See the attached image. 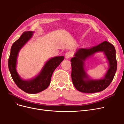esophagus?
Here are the masks:
<instances>
[{"label":"esophagus","instance_id":"esophagus-1","mask_svg":"<svg viewBox=\"0 0 124 124\" xmlns=\"http://www.w3.org/2000/svg\"><path fill=\"white\" fill-rule=\"evenodd\" d=\"M72 54L70 52H67L65 54V58L66 59H68L71 57H72Z\"/></svg>","mask_w":124,"mask_h":124}]
</instances>
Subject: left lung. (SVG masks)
Instances as JSON below:
<instances>
[{
  "mask_svg": "<svg viewBox=\"0 0 124 124\" xmlns=\"http://www.w3.org/2000/svg\"><path fill=\"white\" fill-rule=\"evenodd\" d=\"M98 52H103L109 62V68L103 78L94 80L90 78L85 69L84 62L87 58ZM71 78L76 88L82 93H93L103 91L113 80L117 69L116 51L108 41L90 48H81L71 59Z\"/></svg>",
  "mask_w": 124,
  "mask_h": 124,
  "instance_id": "obj_1",
  "label": "left lung"
}]
</instances>
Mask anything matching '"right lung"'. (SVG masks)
Returning a JSON list of instances; mask_svg holds the SVG:
<instances>
[{"instance_id": "right-lung-1", "label": "right lung", "mask_w": 124, "mask_h": 124, "mask_svg": "<svg viewBox=\"0 0 124 124\" xmlns=\"http://www.w3.org/2000/svg\"><path fill=\"white\" fill-rule=\"evenodd\" d=\"M34 32L25 31L20 38L13 43L11 48L8 60V67L14 82L21 89L28 93H37L47 88L54 71L64 59V56H56L47 61L40 73L36 77L28 80H23L16 71L17 58L20 51L31 38Z\"/></svg>"}]
</instances>
